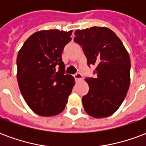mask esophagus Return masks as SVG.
<instances>
[{"mask_svg": "<svg viewBox=\"0 0 146 146\" xmlns=\"http://www.w3.org/2000/svg\"><path fill=\"white\" fill-rule=\"evenodd\" d=\"M74 78H75V80H76V81L82 80H83L82 74H80V73H76V74L74 75Z\"/></svg>", "mask_w": 146, "mask_h": 146, "instance_id": "esophagus-1", "label": "esophagus"}]
</instances>
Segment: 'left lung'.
<instances>
[{
	"label": "left lung",
	"mask_w": 146,
	"mask_h": 146,
	"mask_svg": "<svg viewBox=\"0 0 146 146\" xmlns=\"http://www.w3.org/2000/svg\"><path fill=\"white\" fill-rule=\"evenodd\" d=\"M74 41L83 48L88 65H95V78L87 77L89 92L82 98L84 109L95 118H104L119 109L130 86L131 60L116 33L107 27L75 31Z\"/></svg>",
	"instance_id": "obj_1"
}]
</instances>
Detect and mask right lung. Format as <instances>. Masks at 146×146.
<instances>
[{
	"label": "right lung",
	"mask_w": 146,
	"mask_h": 146,
	"mask_svg": "<svg viewBox=\"0 0 146 146\" xmlns=\"http://www.w3.org/2000/svg\"><path fill=\"white\" fill-rule=\"evenodd\" d=\"M72 33L73 30L37 31L19 51L17 80L21 94L29 107L40 116L62 113L75 84L74 77L65 74L61 58Z\"/></svg>",
	"instance_id": "add662e5"
}]
</instances>
